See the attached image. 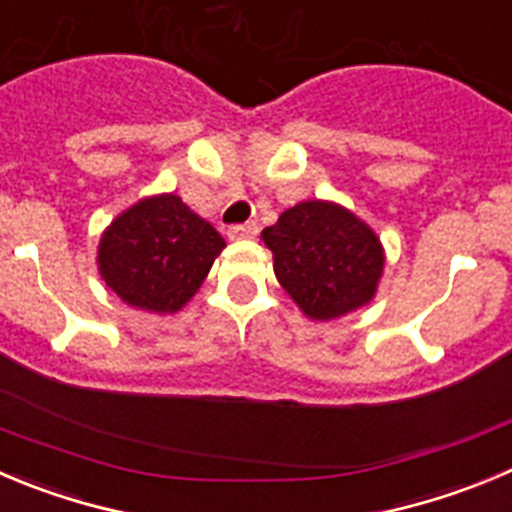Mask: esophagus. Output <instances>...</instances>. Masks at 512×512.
I'll return each mask as SVG.
<instances>
[{
    "label": "esophagus",
    "instance_id": "1",
    "mask_svg": "<svg viewBox=\"0 0 512 512\" xmlns=\"http://www.w3.org/2000/svg\"><path fill=\"white\" fill-rule=\"evenodd\" d=\"M257 234L255 224H234V227L227 229V237L232 242H240V240H252Z\"/></svg>",
    "mask_w": 512,
    "mask_h": 512
}]
</instances>
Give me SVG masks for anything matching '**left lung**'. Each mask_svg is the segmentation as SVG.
Masks as SVG:
<instances>
[{
    "label": "left lung",
    "instance_id": "8db88e82",
    "mask_svg": "<svg viewBox=\"0 0 512 512\" xmlns=\"http://www.w3.org/2000/svg\"><path fill=\"white\" fill-rule=\"evenodd\" d=\"M275 278L310 321L326 323L376 298L386 267L379 234L343 204L308 199L262 229Z\"/></svg>",
    "mask_w": 512,
    "mask_h": 512
}]
</instances>
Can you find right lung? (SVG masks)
<instances>
[{"instance_id":"1","label":"right lung","mask_w":512,"mask_h":512,"mask_svg":"<svg viewBox=\"0 0 512 512\" xmlns=\"http://www.w3.org/2000/svg\"><path fill=\"white\" fill-rule=\"evenodd\" d=\"M224 247L222 234L181 197L154 194L103 229L95 265L126 305L174 315L197 295Z\"/></svg>"}]
</instances>
